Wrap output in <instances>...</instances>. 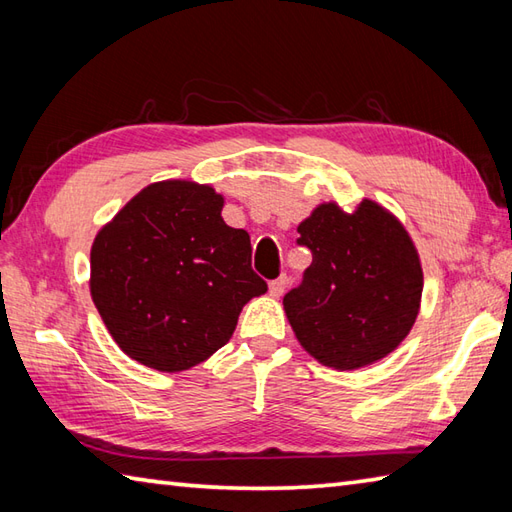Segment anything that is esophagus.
Instances as JSON below:
<instances>
[{"label":"esophagus","instance_id":"esophagus-1","mask_svg":"<svg viewBox=\"0 0 512 512\" xmlns=\"http://www.w3.org/2000/svg\"><path fill=\"white\" fill-rule=\"evenodd\" d=\"M286 286H288V277L286 275H281V277H277V279H273L270 281V295L273 297H281L284 295V290H286Z\"/></svg>","mask_w":512,"mask_h":512}]
</instances>
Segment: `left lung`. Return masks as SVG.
I'll return each instance as SVG.
<instances>
[{
  "label": "left lung",
  "instance_id": "8db88e82",
  "mask_svg": "<svg viewBox=\"0 0 512 512\" xmlns=\"http://www.w3.org/2000/svg\"><path fill=\"white\" fill-rule=\"evenodd\" d=\"M312 253L284 308L299 343L336 369H356L396 350L418 317L422 266L405 228L372 200L354 213L321 204L299 224Z\"/></svg>",
  "mask_w": 512,
  "mask_h": 512
}]
</instances>
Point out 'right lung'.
<instances>
[{
  "label": "right lung",
  "mask_w": 512,
  "mask_h": 512,
  "mask_svg": "<svg viewBox=\"0 0 512 512\" xmlns=\"http://www.w3.org/2000/svg\"><path fill=\"white\" fill-rule=\"evenodd\" d=\"M222 206L204 184L156 182L96 235L94 306L134 361L160 372L206 361L268 290L250 266L248 233L222 220Z\"/></svg>",
  "instance_id": "obj_1"
}]
</instances>
